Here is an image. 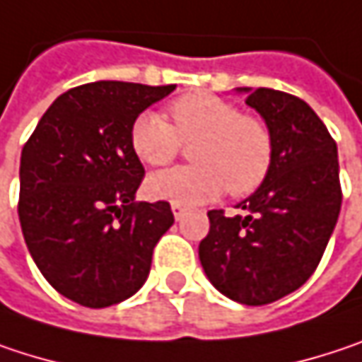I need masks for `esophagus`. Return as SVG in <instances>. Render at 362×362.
Listing matches in <instances>:
<instances>
[{
	"instance_id": "obj_1",
	"label": "esophagus",
	"mask_w": 362,
	"mask_h": 362,
	"mask_svg": "<svg viewBox=\"0 0 362 362\" xmlns=\"http://www.w3.org/2000/svg\"><path fill=\"white\" fill-rule=\"evenodd\" d=\"M172 214H174V217H176V221H180L182 217L186 215V207H182V205H178V203H172Z\"/></svg>"
}]
</instances>
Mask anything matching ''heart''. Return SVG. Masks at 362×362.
Here are the masks:
<instances>
[{
    "label": "heart",
    "instance_id": "b5f03b06",
    "mask_svg": "<svg viewBox=\"0 0 362 362\" xmlns=\"http://www.w3.org/2000/svg\"><path fill=\"white\" fill-rule=\"evenodd\" d=\"M172 124L148 110L136 115L130 128L134 155L147 165L170 163L184 143L197 141L192 165L148 176V197L184 207L214 201L228 188L240 197L267 178L274 143L267 126L211 93H186L170 103Z\"/></svg>",
    "mask_w": 362,
    "mask_h": 362
}]
</instances>
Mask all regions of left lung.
Returning <instances> with one entry per match:
<instances>
[{"instance_id": "left-lung-1", "label": "left lung", "mask_w": 362, "mask_h": 362, "mask_svg": "<svg viewBox=\"0 0 362 362\" xmlns=\"http://www.w3.org/2000/svg\"><path fill=\"white\" fill-rule=\"evenodd\" d=\"M236 93L263 117L274 159L267 178L236 205L247 214H207L199 259L223 296L259 307L298 290L323 257L342 205L338 147L303 99L274 88Z\"/></svg>"}]
</instances>
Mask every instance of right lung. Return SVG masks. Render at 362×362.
<instances>
[{"label":"right lung","mask_w":362,"mask_h":362,"mask_svg":"<svg viewBox=\"0 0 362 362\" xmlns=\"http://www.w3.org/2000/svg\"><path fill=\"white\" fill-rule=\"evenodd\" d=\"M176 84L88 83L59 95L20 157L18 217L28 252L66 298L103 309L141 290L170 203H134L145 176L130 145L136 115Z\"/></svg>","instance_id":"obj_1"}]
</instances>
